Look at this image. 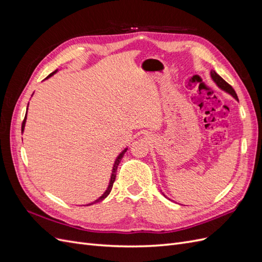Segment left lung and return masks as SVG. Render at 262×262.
I'll list each match as a JSON object with an SVG mask.
<instances>
[{
  "mask_svg": "<svg viewBox=\"0 0 262 262\" xmlns=\"http://www.w3.org/2000/svg\"><path fill=\"white\" fill-rule=\"evenodd\" d=\"M211 77H212V80H213V82L215 83L216 85H217V87H220V89L222 90V91H224V92H226L227 94H229L231 95V96H233L236 100H238V97H237V94L235 93V91H234V89L233 87L229 85L228 83H226L223 78H222L215 71H211ZM164 194V193H163ZM164 196H166L165 194H164ZM167 198V196H166Z\"/></svg>",
  "mask_w": 262,
  "mask_h": 262,
  "instance_id": "1",
  "label": "left lung"
}]
</instances>
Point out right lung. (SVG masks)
I'll list each match as a JSON object with an SVG mask.
<instances>
[{"label": "right lung", "instance_id": "right-lung-1", "mask_svg": "<svg viewBox=\"0 0 262 262\" xmlns=\"http://www.w3.org/2000/svg\"><path fill=\"white\" fill-rule=\"evenodd\" d=\"M58 72V70H55L54 72H52L51 74H49V76H47V78H49L50 76H52L54 73H57ZM28 105H29V102H28ZM27 109H28V107H27ZM26 119H27V113H26V116H25V119H24V121H23V124H21V133L24 132V129H25V123H26ZM126 149H128V147H125L122 152L118 155V157L116 158V161H115V164H114V167H113V170H112V176H110V180H109V185H108V187H107V189H106V191L102 193L97 200H95L94 202H92V203H89L87 205H92V204H94V203H97V202H100V201H102L105 199V198H107L108 196V194L110 193V191H112V189H113V186H114V182H115V179H116V172H117V168H118V165H119V163H120V161H121V158L123 157V155H124V153L126 152Z\"/></svg>", "mask_w": 262, "mask_h": 262}]
</instances>
